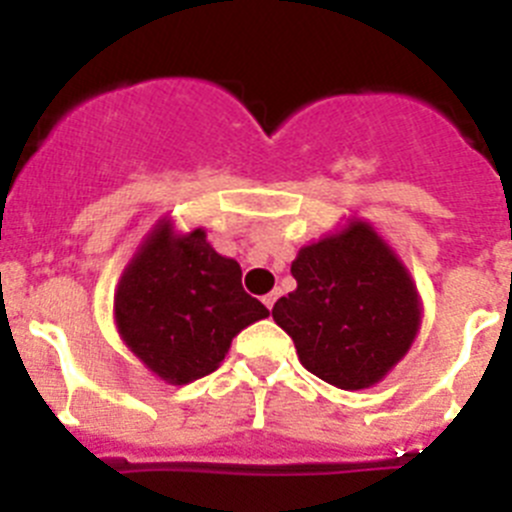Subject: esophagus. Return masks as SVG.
Listing matches in <instances>:
<instances>
[{"mask_svg":"<svg viewBox=\"0 0 512 512\" xmlns=\"http://www.w3.org/2000/svg\"><path fill=\"white\" fill-rule=\"evenodd\" d=\"M274 302H277V292H269V295L264 297V305L271 310V307H274Z\"/></svg>","mask_w":512,"mask_h":512,"instance_id":"esophagus-1","label":"esophagus"}]
</instances>
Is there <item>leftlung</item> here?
I'll return each instance as SVG.
<instances>
[{
  "mask_svg": "<svg viewBox=\"0 0 512 512\" xmlns=\"http://www.w3.org/2000/svg\"><path fill=\"white\" fill-rule=\"evenodd\" d=\"M297 289L271 315L302 366L341 390H364L405 356L420 323L418 292L369 225L351 223L297 253Z\"/></svg>",
  "mask_w": 512,
  "mask_h": 512,
  "instance_id": "left-lung-1",
  "label": "left lung"
}]
</instances>
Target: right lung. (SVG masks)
Masks as SVG:
<instances>
[{
	"label": "right lung",
	"mask_w": 512,
	"mask_h": 512,
	"mask_svg": "<svg viewBox=\"0 0 512 512\" xmlns=\"http://www.w3.org/2000/svg\"><path fill=\"white\" fill-rule=\"evenodd\" d=\"M266 315L243 289L238 261L212 251L205 230L174 238L169 223L153 230L115 295L120 336L171 384L215 372L230 341Z\"/></svg>",
	"instance_id": "add662e5"
}]
</instances>
